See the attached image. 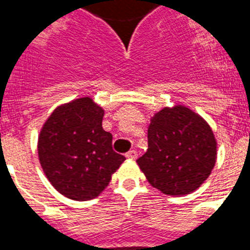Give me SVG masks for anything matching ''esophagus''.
I'll list each match as a JSON object with an SVG mask.
<instances>
[{"label": "esophagus", "mask_w": 250, "mask_h": 250, "mask_svg": "<svg viewBox=\"0 0 250 250\" xmlns=\"http://www.w3.org/2000/svg\"><path fill=\"white\" fill-rule=\"evenodd\" d=\"M137 156H138V154L136 150H131V151H128L127 154H125V157H128V159H137Z\"/></svg>", "instance_id": "34e87169"}]
</instances>
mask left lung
Here are the masks:
<instances>
[{
	"mask_svg": "<svg viewBox=\"0 0 250 250\" xmlns=\"http://www.w3.org/2000/svg\"><path fill=\"white\" fill-rule=\"evenodd\" d=\"M148 148L137 164L151 186L186 196L209 177L217 157L215 135L205 119L184 105L165 106L151 117Z\"/></svg>",
	"mask_w": 250,
	"mask_h": 250,
	"instance_id": "8db88e82",
	"label": "left lung"
}]
</instances>
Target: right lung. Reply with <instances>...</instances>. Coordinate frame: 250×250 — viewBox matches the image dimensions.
Here are the masks:
<instances>
[{
  "mask_svg": "<svg viewBox=\"0 0 250 250\" xmlns=\"http://www.w3.org/2000/svg\"><path fill=\"white\" fill-rule=\"evenodd\" d=\"M104 109L90 96L54 109L38 136V157L54 189L73 201L96 198L125 160L103 128Z\"/></svg>",
  "mask_w": 250,
  "mask_h": 250,
  "instance_id": "add662e5",
  "label": "right lung"
}]
</instances>
